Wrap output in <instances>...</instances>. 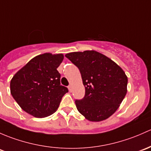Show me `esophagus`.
Segmentation results:
<instances>
[{"mask_svg": "<svg viewBox=\"0 0 151 151\" xmlns=\"http://www.w3.org/2000/svg\"><path fill=\"white\" fill-rule=\"evenodd\" d=\"M68 89H69V91L71 92V90H72V86H71V85H69V87H68Z\"/></svg>", "mask_w": 151, "mask_h": 151, "instance_id": "esophagus-1", "label": "esophagus"}]
</instances>
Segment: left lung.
Instances as JSON below:
<instances>
[{"mask_svg": "<svg viewBox=\"0 0 151 151\" xmlns=\"http://www.w3.org/2000/svg\"><path fill=\"white\" fill-rule=\"evenodd\" d=\"M65 56L80 69L85 88V97L75 101L78 111L90 122L109 118L127 92L128 79L123 69L96 50L72 52Z\"/></svg>", "mask_w": 151, "mask_h": 151, "instance_id": "1", "label": "left lung"}]
</instances>
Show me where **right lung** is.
I'll return each mask as SVG.
<instances>
[{
    "label": "right lung",
    "instance_id": "1",
    "mask_svg": "<svg viewBox=\"0 0 151 151\" xmlns=\"http://www.w3.org/2000/svg\"><path fill=\"white\" fill-rule=\"evenodd\" d=\"M62 53H45L34 57L14 75L10 82L13 98L24 111L44 118L56 111L68 89L61 85L57 68Z\"/></svg>",
    "mask_w": 151,
    "mask_h": 151
}]
</instances>
